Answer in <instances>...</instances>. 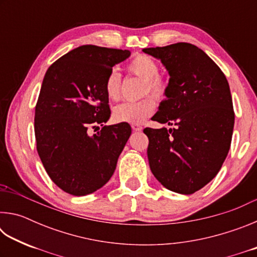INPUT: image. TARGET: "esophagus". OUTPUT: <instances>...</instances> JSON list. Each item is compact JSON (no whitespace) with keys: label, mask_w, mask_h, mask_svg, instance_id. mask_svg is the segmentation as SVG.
I'll return each mask as SVG.
<instances>
[{"label":"esophagus","mask_w":257,"mask_h":257,"mask_svg":"<svg viewBox=\"0 0 257 257\" xmlns=\"http://www.w3.org/2000/svg\"><path fill=\"white\" fill-rule=\"evenodd\" d=\"M132 128H133L134 132H141V130L143 129L142 125L141 124H137V123H133L132 124Z\"/></svg>","instance_id":"esophagus-1"}]
</instances>
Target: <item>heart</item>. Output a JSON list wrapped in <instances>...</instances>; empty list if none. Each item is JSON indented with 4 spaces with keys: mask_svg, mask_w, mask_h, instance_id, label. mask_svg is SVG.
Here are the masks:
<instances>
[{
    "mask_svg": "<svg viewBox=\"0 0 257 257\" xmlns=\"http://www.w3.org/2000/svg\"><path fill=\"white\" fill-rule=\"evenodd\" d=\"M127 69L133 75L145 80V94L152 93L156 97H163L167 90V85L159 76V64L149 55L139 54L134 56L127 64ZM105 93L111 101H116L120 97L121 75L115 70L108 72L105 79ZM156 107L153 97H146L138 102H124L116 105L113 110V118L118 122L142 123L154 112Z\"/></svg>",
    "mask_w": 257,
    "mask_h": 257,
    "instance_id": "heart-1",
    "label": "heart"
}]
</instances>
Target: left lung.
<instances>
[{
    "mask_svg": "<svg viewBox=\"0 0 257 257\" xmlns=\"http://www.w3.org/2000/svg\"><path fill=\"white\" fill-rule=\"evenodd\" d=\"M143 52L170 76L167 98L152 119L173 128H145L151 171L165 188L190 195L207 185L227 158L234 124L227 78L205 52L189 43Z\"/></svg>",
    "mask_w": 257,
    "mask_h": 257,
    "instance_id": "obj_1",
    "label": "left lung"
}]
</instances>
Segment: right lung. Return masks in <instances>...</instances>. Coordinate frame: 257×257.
Returning a JSON list of instances; mask_svg holds the SVG:
<instances>
[{
  "label": "right lung",
  "instance_id": "add662e5",
  "mask_svg": "<svg viewBox=\"0 0 257 257\" xmlns=\"http://www.w3.org/2000/svg\"><path fill=\"white\" fill-rule=\"evenodd\" d=\"M129 56L128 50L82 45L56 60L43 79L35 108L37 152L52 181L73 196L110 180L132 135L127 122L88 135L89 127L110 118L105 79Z\"/></svg>",
  "mask_w": 257,
  "mask_h": 257
}]
</instances>
